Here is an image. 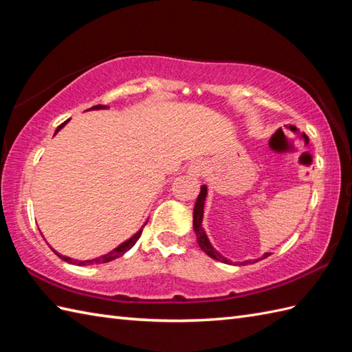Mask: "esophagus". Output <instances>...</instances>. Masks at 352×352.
Here are the masks:
<instances>
[{"label":"esophagus","instance_id":"34e87169","mask_svg":"<svg viewBox=\"0 0 352 352\" xmlns=\"http://www.w3.org/2000/svg\"><path fill=\"white\" fill-rule=\"evenodd\" d=\"M205 162L200 161V160H196V161H191L190 166H188V173L194 177H199L201 176L203 173H205Z\"/></svg>","mask_w":352,"mask_h":352}]
</instances>
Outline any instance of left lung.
<instances>
[{
	"instance_id": "1",
	"label": "left lung",
	"mask_w": 352,
	"mask_h": 352,
	"mask_svg": "<svg viewBox=\"0 0 352 352\" xmlns=\"http://www.w3.org/2000/svg\"><path fill=\"white\" fill-rule=\"evenodd\" d=\"M206 192H208L206 185H203L201 190H200L199 197H197V201H196V206H194V214H192V217H194L192 226H194V232H196V235H197V242H199L200 248H201L203 252H205L209 257H212V259H215V261H218V262L230 263L229 259H226L224 256H221L212 245H210V242H209V239H208V236H206V233H205V230H203V228H201L203 208H205ZM268 256H270V253H265V254H263V259H265V257H268ZM254 262H257V261H253V262H252V261H245V262H239V263L247 265V263H254Z\"/></svg>"
}]
</instances>
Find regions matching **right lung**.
I'll return each mask as SVG.
<instances>
[{
    "instance_id": "1",
    "label": "right lung",
    "mask_w": 352,
    "mask_h": 352,
    "mask_svg": "<svg viewBox=\"0 0 352 352\" xmlns=\"http://www.w3.org/2000/svg\"><path fill=\"white\" fill-rule=\"evenodd\" d=\"M102 108H107L105 105H95V107H91L90 110H102ZM67 123V120L65 122V123H61L60 126L57 128V131H56V134L57 132L65 126V124ZM142 232L143 230H138L134 236L132 238H129L128 241H124L123 244H120L119 247L117 248H114L113 252H110V253H107V254H104V256H100V257H96V259H91V261H75V259H70V257H66V256H61V254H58L56 250H52L54 253H56L60 259H63L65 262H67V263H74V265H93V263H107V262H111V261H114V259H117V257H120V256H123L124 253L128 252V250H131L132 247H134V244L135 242L138 241V238H140V235H142Z\"/></svg>"
}]
</instances>
